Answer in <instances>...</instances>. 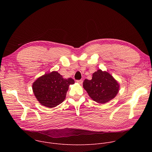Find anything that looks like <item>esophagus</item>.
Returning a JSON list of instances; mask_svg holds the SVG:
<instances>
[{
	"instance_id": "1",
	"label": "esophagus",
	"mask_w": 152,
	"mask_h": 152,
	"mask_svg": "<svg viewBox=\"0 0 152 152\" xmlns=\"http://www.w3.org/2000/svg\"><path fill=\"white\" fill-rule=\"evenodd\" d=\"M76 82H77L78 83H79L80 85H82V83H83V80H76Z\"/></svg>"
}]
</instances>
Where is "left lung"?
Returning <instances> with one entry per match:
<instances>
[{"label": "left lung", "mask_w": 152, "mask_h": 152, "mask_svg": "<svg viewBox=\"0 0 152 152\" xmlns=\"http://www.w3.org/2000/svg\"><path fill=\"white\" fill-rule=\"evenodd\" d=\"M83 86L93 100L102 104L114 99L120 87L117 81L109 73L100 69L93 74L91 80L85 79Z\"/></svg>", "instance_id": "8db88e82"}]
</instances>
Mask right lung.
<instances>
[{
  "label": "right lung",
  "mask_w": 152,
  "mask_h": 152,
  "mask_svg": "<svg viewBox=\"0 0 152 152\" xmlns=\"http://www.w3.org/2000/svg\"><path fill=\"white\" fill-rule=\"evenodd\" d=\"M74 83L72 78L64 79L62 75L53 71L38 77L32 84V90L41 104L50 108L64 100L70 85Z\"/></svg>",
  "instance_id": "right-lung-1"
}]
</instances>
